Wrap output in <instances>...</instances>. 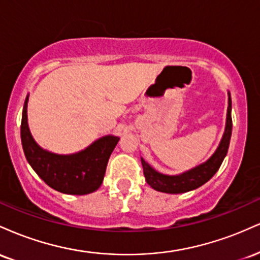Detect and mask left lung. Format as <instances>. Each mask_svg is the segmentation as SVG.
<instances>
[{"instance_id": "left-lung-1", "label": "left lung", "mask_w": 260, "mask_h": 260, "mask_svg": "<svg viewBox=\"0 0 260 260\" xmlns=\"http://www.w3.org/2000/svg\"><path fill=\"white\" fill-rule=\"evenodd\" d=\"M229 95V106L228 113H226V124L225 132L222 134V138L220 140L219 147L214 151V154L201 165L188 170V171L182 172L178 175H166L156 171L153 166L149 165L143 157H140L143 165V171H144L145 181L153 189L157 192L170 193V194H178V193H186L189 190L196 189V188L203 186L204 183L210 180L214 175L216 174L217 170L221 166L226 154H228L230 139H231L232 133V118H231V95Z\"/></svg>"}]
</instances>
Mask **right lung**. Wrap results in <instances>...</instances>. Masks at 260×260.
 <instances>
[{"label":"right lung","mask_w":260,"mask_h":260,"mask_svg":"<svg viewBox=\"0 0 260 260\" xmlns=\"http://www.w3.org/2000/svg\"><path fill=\"white\" fill-rule=\"evenodd\" d=\"M26 95L22 113L23 150L29 165L47 186L64 194L84 196L99 189L105 176L107 161L120 137L105 136L78 153L56 154L43 149L32 138L28 126Z\"/></svg>","instance_id":"right-lung-1"}]
</instances>
